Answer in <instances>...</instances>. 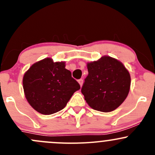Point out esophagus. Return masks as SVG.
I'll return each instance as SVG.
<instances>
[{
	"mask_svg": "<svg viewBox=\"0 0 155 155\" xmlns=\"http://www.w3.org/2000/svg\"><path fill=\"white\" fill-rule=\"evenodd\" d=\"M78 82H79V85H80V86L82 87V84H83V80H82V79H79V80H78Z\"/></svg>",
	"mask_w": 155,
	"mask_h": 155,
	"instance_id": "obj_1",
	"label": "esophagus"
}]
</instances>
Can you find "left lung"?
Returning <instances> with one entry per match:
<instances>
[{
    "label": "left lung",
    "mask_w": 155,
    "mask_h": 155,
    "mask_svg": "<svg viewBox=\"0 0 155 155\" xmlns=\"http://www.w3.org/2000/svg\"><path fill=\"white\" fill-rule=\"evenodd\" d=\"M88 75L82 87L91 108L104 112L117 109L126 99L130 87V75L121 61L105 55L87 64Z\"/></svg>",
    "instance_id": "8db88e82"
}]
</instances>
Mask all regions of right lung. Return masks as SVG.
Returning <instances> with one entry per match:
<instances>
[{
	"instance_id": "1",
	"label": "right lung",
	"mask_w": 155,
	"mask_h": 155,
	"mask_svg": "<svg viewBox=\"0 0 155 155\" xmlns=\"http://www.w3.org/2000/svg\"><path fill=\"white\" fill-rule=\"evenodd\" d=\"M65 62H54L50 58L31 65L23 76V89L30 105L43 115L61 110L79 84L65 68Z\"/></svg>"
}]
</instances>
